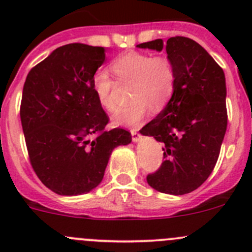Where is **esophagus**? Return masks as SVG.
<instances>
[{"label":"esophagus","mask_w":252,"mask_h":252,"mask_svg":"<svg viewBox=\"0 0 252 252\" xmlns=\"http://www.w3.org/2000/svg\"><path fill=\"white\" fill-rule=\"evenodd\" d=\"M130 133H131V139H133V141L136 142V141L140 140L141 135H140V134H139L138 129H131Z\"/></svg>","instance_id":"34e87169"}]
</instances>
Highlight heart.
I'll return each mask as SVG.
<instances>
[{
    "label": "heart",
    "mask_w": 252,
    "mask_h": 252,
    "mask_svg": "<svg viewBox=\"0 0 252 252\" xmlns=\"http://www.w3.org/2000/svg\"><path fill=\"white\" fill-rule=\"evenodd\" d=\"M110 69L118 83L133 84L130 86L133 101L119 107L113 114V122L118 126H139L149 116L152 106L156 110L164 107L174 94V64L166 56L130 51L114 58ZM93 86L98 103L105 110L113 111L116 108L113 97L116 83L110 74L105 70H97L94 74Z\"/></svg>",
    "instance_id": "1"
}]
</instances>
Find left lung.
I'll use <instances>...</instances> for the list:
<instances>
[{
  "label": "left lung",
  "instance_id": "8db88e82",
  "mask_svg": "<svg viewBox=\"0 0 252 252\" xmlns=\"http://www.w3.org/2000/svg\"><path fill=\"white\" fill-rule=\"evenodd\" d=\"M138 47L164 48L175 69L173 96L141 129L164 144V161L147 174V183L164 194H188L206 182L220 156L228 123L224 72L189 37H171L167 44L157 39Z\"/></svg>",
  "mask_w": 252,
  "mask_h": 252
}]
</instances>
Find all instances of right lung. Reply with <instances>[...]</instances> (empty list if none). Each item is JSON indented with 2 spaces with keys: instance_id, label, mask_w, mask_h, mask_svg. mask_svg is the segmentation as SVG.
Instances as JSON below:
<instances>
[{
  "instance_id": "add662e5",
  "label": "right lung",
  "mask_w": 252,
  "mask_h": 252,
  "mask_svg": "<svg viewBox=\"0 0 252 252\" xmlns=\"http://www.w3.org/2000/svg\"><path fill=\"white\" fill-rule=\"evenodd\" d=\"M105 47L68 44L30 69L23 88L20 121L29 161L56 194L80 195L102 180L114 147L131 141L98 103L93 78Z\"/></svg>"
}]
</instances>
